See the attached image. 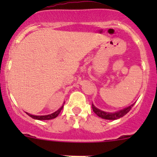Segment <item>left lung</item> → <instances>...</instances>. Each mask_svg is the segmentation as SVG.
<instances>
[{
    "label": "left lung",
    "mask_w": 157,
    "mask_h": 157,
    "mask_svg": "<svg viewBox=\"0 0 157 157\" xmlns=\"http://www.w3.org/2000/svg\"><path fill=\"white\" fill-rule=\"evenodd\" d=\"M134 105V103H133L132 105H131L130 106L126 107V108L121 109V110L118 111V112H104V111L100 110V109H97L93 103H92V108H93V112L96 114L99 117L103 118V119H107V120H116L118 118H121L124 115H125L126 114L131 110V108L133 107V105Z\"/></svg>",
    "instance_id": "1"
}]
</instances>
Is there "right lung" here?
<instances>
[{"instance_id":"obj_1","label":"right lung","mask_w":157,"mask_h":157,"mask_svg":"<svg viewBox=\"0 0 157 157\" xmlns=\"http://www.w3.org/2000/svg\"><path fill=\"white\" fill-rule=\"evenodd\" d=\"M64 104H63L62 106L58 110H57L56 112H55L54 113L52 114H50V115H31V114H29L26 112V114H27L29 116L31 117V118H34V119H37V120H50V119H53V118H55L57 116H58V115H59V113L61 112V111L62 110L63 107H64Z\"/></svg>"}]
</instances>
